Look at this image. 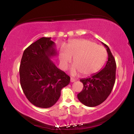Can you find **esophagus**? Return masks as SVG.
<instances>
[{
    "label": "esophagus",
    "instance_id": "34e87169",
    "mask_svg": "<svg viewBox=\"0 0 134 134\" xmlns=\"http://www.w3.org/2000/svg\"><path fill=\"white\" fill-rule=\"evenodd\" d=\"M75 81H76V79H74V78H71V79H70L71 82H75Z\"/></svg>",
    "mask_w": 134,
    "mask_h": 134
}]
</instances>
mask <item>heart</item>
Masks as SVG:
<instances>
[{"label": "heart", "mask_w": 134, "mask_h": 134, "mask_svg": "<svg viewBox=\"0 0 134 134\" xmlns=\"http://www.w3.org/2000/svg\"><path fill=\"white\" fill-rule=\"evenodd\" d=\"M73 58L74 64L70 70L72 75L82 72L90 75L100 70L107 58V51L102 45L89 40H72L59 50V60L63 69H67Z\"/></svg>", "instance_id": "heart-1"}]
</instances>
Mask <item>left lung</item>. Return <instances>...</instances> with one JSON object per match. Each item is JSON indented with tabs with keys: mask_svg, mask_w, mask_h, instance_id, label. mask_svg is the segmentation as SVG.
Masks as SVG:
<instances>
[{
	"mask_svg": "<svg viewBox=\"0 0 134 134\" xmlns=\"http://www.w3.org/2000/svg\"><path fill=\"white\" fill-rule=\"evenodd\" d=\"M107 48L108 59L105 67L90 77L81 79L83 84L82 92L78 94V98L87 107H93L102 103L109 96L116 79V64L109 48L102 42Z\"/></svg>",
	"mask_w": 134,
	"mask_h": 134,
	"instance_id": "8db88e82",
	"label": "left lung"
}]
</instances>
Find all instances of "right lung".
Instances as JSON below:
<instances>
[{
  "mask_svg": "<svg viewBox=\"0 0 134 134\" xmlns=\"http://www.w3.org/2000/svg\"><path fill=\"white\" fill-rule=\"evenodd\" d=\"M56 55L51 37H42L30 45L22 55L20 83L28 100L37 107H52L60 96L62 88L70 82V76L51 60Z\"/></svg>",
  "mask_w": 134,
  "mask_h": 134,
  "instance_id": "right-lung-1",
  "label": "right lung"
}]
</instances>
